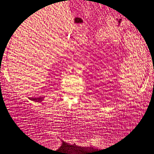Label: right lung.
<instances>
[{
	"label": "right lung",
	"instance_id": "add662e5",
	"mask_svg": "<svg viewBox=\"0 0 154 154\" xmlns=\"http://www.w3.org/2000/svg\"><path fill=\"white\" fill-rule=\"evenodd\" d=\"M29 99L32 100L34 101H37V102H41L44 100L43 97H39V98H29Z\"/></svg>",
	"mask_w": 154,
	"mask_h": 154
}]
</instances>
